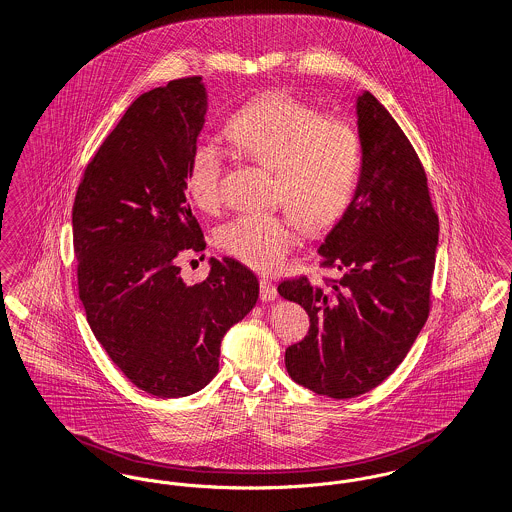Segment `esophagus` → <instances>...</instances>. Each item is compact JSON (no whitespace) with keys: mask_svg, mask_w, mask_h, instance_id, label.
<instances>
[{"mask_svg":"<svg viewBox=\"0 0 512 512\" xmlns=\"http://www.w3.org/2000/svg\"><path fill=\"white\" fill-rule=\"evenodd\" d=\"M259 286H261V299L263 301H274L276 299V295H278L276 286H274V282L268 276H261Z\"/></svg>","mask_w":512,"mask_h":512,"instance_id":"34e87169","label":"esophagus"}]
</instances>
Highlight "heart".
I'll return each instance as SVG.
<instances>
[{
    "instance_id": "heart-1",
    "label": "heart",
    "mask_w": 512,
    "mask_h": 512,
    "mask_svg": "<svg viewBox=\"0 0 512 512\" xmlns=\"http://www.w3.org/2000/svg\"><path fill=\"white\" fill-rule=\"evenodd\" d=\"M226 140L245 157L274 171V197L307 232L330 228L351 205L361 178V142L349 122L324 117L288 92H268L236 109L224 124ZM222 153L194 147L186 190L203 211L220 203ZM297 242L288 213H244L217 232L220 249L257 270L280 267Z\"/></svg>"
}]
</instances>
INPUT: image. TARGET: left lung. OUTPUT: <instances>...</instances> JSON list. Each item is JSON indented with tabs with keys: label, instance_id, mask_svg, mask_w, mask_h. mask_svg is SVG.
<instances>
[{
	"label": "left lung",
	"instance_id": "1",
	"mask_svg": "<svg viewBox=\"0 0 512 512\" xmlns=\"http://www.w3.org/2000/svg\"><path fill=\"white\" fill-rule=\"evenodd\" d=\"M361 178L340 222L318 247L340 278L284 280L278 292L309 315V332L286 349L293 382L351 399L401 365L430 315L439 220L426 171L390 111L357 99Z\"/></svg>",
	"mask_w": 512,
	"mask_h": 512
}]
</instances>
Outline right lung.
Listing matches in <instances>:
<instances>
[{"label":"right lung","mask_w":512,"mask_h":512,"mask_svg":"<svg viewBox=\"0 0 512 512\" xmlns=\"http://www.w3.org/2000/svg\"><path fill=\"white\" fill-rule=\"evenodd\" d=\"M207 113L201 76L136 99L88 163L73 205L78 297L111 361L140 390L184 397L219 372L220 341L253 309L257 276L211 259L203 282L180 257L205 249L186 169Z\"/></svg>","instance_id":"add662e5"}]
</instances>
